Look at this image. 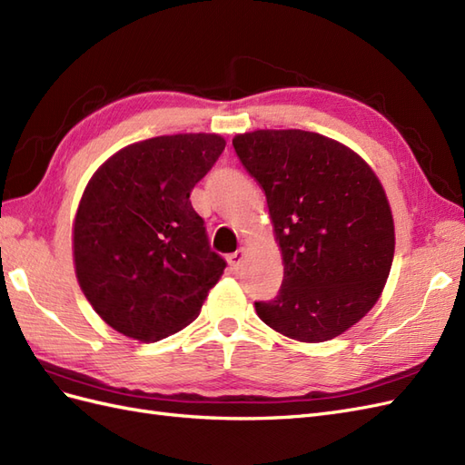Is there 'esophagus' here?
<instances>
[{
	"mask_svg": "<svg viewBox=\"0 0 465 465\" xmlns=\"http://www.w3.org/2000/svg\"><path fill=\"white\" fill-rule=\"evenodd\" d=\"M244 256H246V250L244 248H238L236 252H232V254L227 258L229 265L232 267V270H238V267H241V263L244 262Z\"/></svg>",
	"mask_w": 465,
	"mask_h": 465,
	"instance_id": "esophagus-1",
	"label": "esophagus"
}]
</instances>
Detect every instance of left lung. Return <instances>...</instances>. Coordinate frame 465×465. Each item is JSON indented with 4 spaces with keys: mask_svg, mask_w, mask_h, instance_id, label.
<instances>
[{
    "mask_svg": "<svg viewBox=\"0 0 465 465\" xmlns=\"http://www.w3.org/2000/svg\"><path fill=\"white\" fill-rule=\"evenodd\" d=\"M232 147L265 193L283 258V285L256 302L260 320L302 343L333 340L367 316L390 275L396 232L382 182L314 132L254 130Z\"/></svg>",
    "mask_w": 465,
    "mask_h": 465,
    "instance_id": "1",
    "label": "left lung"
}]
</instances>
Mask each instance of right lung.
<instances>
[{"label":"right lung","instance_id":"add662e5","mask_svg":"<svg viewBox=\"0 0 465 465\" xmlns=\"http://www.w3.org/2000/svg\"><path fill=\"white\" fill-rule=\"evenodd\" d=\"M219 134L124 147L87 182L74 219L79 287L110 328L159 341L200 316L224 260L209 248L190 192L223 153Z\"/></svg>","mask_w":465,"mask_h":465}]
</instances>
